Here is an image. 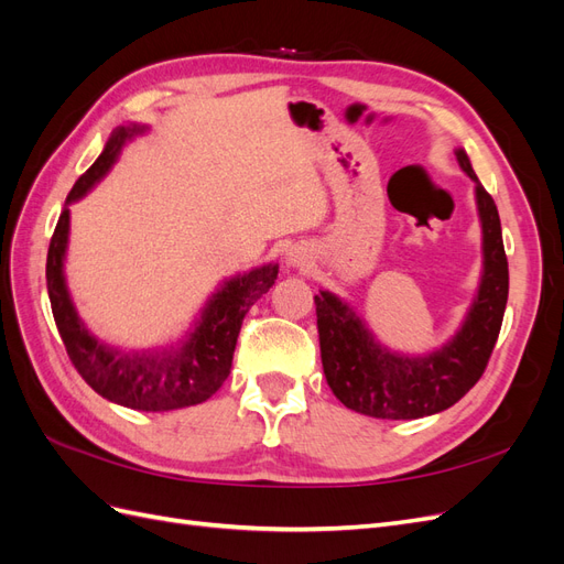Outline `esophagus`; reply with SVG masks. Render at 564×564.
<instances>
[{"mask_svg":"<svg viewBox=\"0 0 564 564\" xmlns=\"http://www.w3.org/2000/svg\"><path fill=\"white\" fill-rule=\"evenodd\" d=\"M286 263L292 265V268H305L311 263V253L305 251V249H301V247H292L289 249V253H286Z\"/></svg>","mask_w":564,"mask_h":564,"instance_id":"1","label":"esophagus"}]
</instances>
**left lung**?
<instances>
[{
	"label": "left lung",
	"mask_w": 564,
	"mask_h": 564,
	"mask_svg": "<svg viewBox=\"0 0 564 564\" xmlns=\"http://www.w3.org/2000/svg\"><path fill=\"white\" fill-rule=\"evenodd\" d=\"M456 160L475 181L485 261L477 296L452 340L429 355L390 352L346 301L332 292L315 296L324 377L334 395L352 412L395 421L445 412L480 381L497 346L508 301L501 220L497 204L477 181L466 150L458 148Z\"/></svg>",
	"instance_id": "obj_1"
}]
</instances>
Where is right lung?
Here are the masks:
<instances>
[{"label":"right lung","instance_id":"add662e5","mask_svg":"<svg viewBox=\"0 0 564 564\" xmlns=\"http://www.w3.org/2000/svg\"><path fill=\"white\" fill-rule=\"evenodd\" d=\"M145 127H117L98 160L73 185L51 237L46 256V289L58 334L70 362L98 395L139 412H172L209 400L224 386L242 319L278 280V263L253 268L220 284L204 305L195 329L181 344L152 350H117L89 334L67 294L63 261L70 232V204L87 195L117 162L119 150Z\"/></svg>","mask_w":564,"mask_h":564}]
</instances>
